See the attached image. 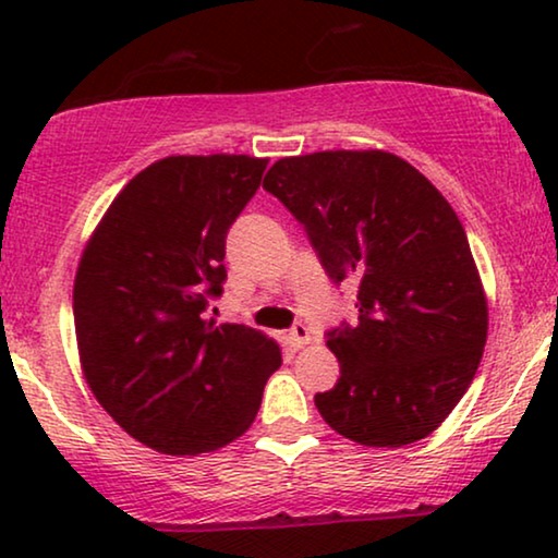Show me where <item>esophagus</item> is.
<instances>
[{
	"instance_id": "34e87169",
	"label": "esophagus",
	"mask_w": 558,
	"mask_h": 558,
	"mask_svg": "<svg viewBox=\"0 0 558 558\" xmlns=\"http://www.w3.org/2000/svg\"><path fill=\"white\" fill-rule=\"evenodd\" d=\"M287 340H289V345H292V348H307L312 342V335L307 330V325H302V323L294 325L292 330H289Z\"/></svg>"
}]
</instances>
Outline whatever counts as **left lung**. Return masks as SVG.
<instances>
[{"label":"left lung","mask_w":558,"mask_h":558,"mask_svg":"<svg viewBox=\"0 0 558 558\" xmlns=\"http://www.w3.org/2000/svg\"><path fill=\"white\" fill-rule=\"evenodd\" d=\"M307 231L330 279L357 284V325L330 332L340 363L315 407L363 447L429 437L468 391L487 296L447 197L384 149L281 157L264 178Z\"/></svg>","instance_id":"obj_1"}]
</instances>
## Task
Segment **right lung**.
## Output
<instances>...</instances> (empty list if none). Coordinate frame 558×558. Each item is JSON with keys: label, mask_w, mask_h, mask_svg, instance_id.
I'll return each instance as SVG.
<instances>
[{"label": "right lung", "mask_w": 558, "mask_h": 558, "mask_svg": "<svg viewBox=\"0 0 558 558\" xmlns=\"http://www.w3.org/2000/svg\"><path fill=\"white\" fill-rule=\"evenodd\" d=\"M266 157L172 155L113 197L73 281L83 378L106 414L162 454L216 452L254 424L281 348L205 319L223 292L226 233Z\"/></svg>", "instance_id": "obj_1"}]
</instances>
